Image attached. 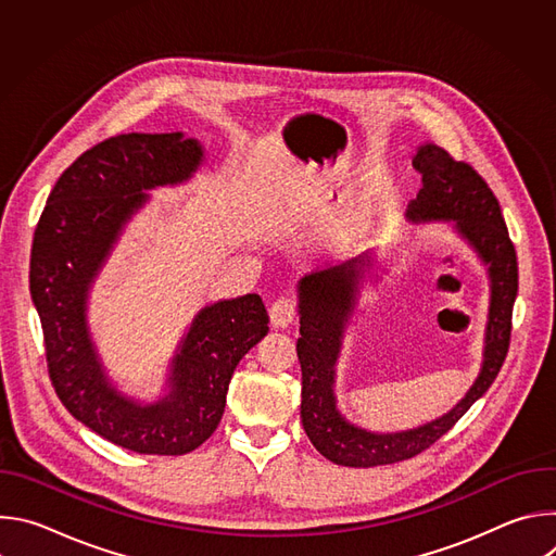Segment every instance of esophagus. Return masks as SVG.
I'll list each match as a JSON object with an SVG mask.
<instances>
[{
    "label": "esophagus",
    "mask_w": 556,
    "mask_h": 556,
    "mask_svg": "<svg viewBox=\"0 0 556 556\" xmlns=\"http://www.w3.org/2000/svg\"><path fill=\"white\" fill-rule=\"evenodd\" d=\"M296 316V305L292 299L281 296L270 305V324L275 328H288Z\"/></svg>",
    "instance_id": "34e87169"
}]
</instances>
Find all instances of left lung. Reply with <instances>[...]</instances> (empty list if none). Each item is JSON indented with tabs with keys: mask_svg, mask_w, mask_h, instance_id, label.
Returning a JSON list of instances; mask_svg holds the SVG:
<instances>
[{
	"mask_svg": "<svg viewBox=\"0 0 556 556\" xmlns=\"http://www.w3.org/2000/svg\"><path fill=\"white\" fill-rule=\"evenodd\" d=\"M414 169L422 174V189L409 204L412 222L446 219L478 251L489 266L491 305L480 376L464 399L442 418L401 433H374L350 425L337 409L334 365L341 354L345 324L354 312L363 268L371 257H356L337 268L312 273L299 283V334L301 363V422L324 457L341 466L369 468L409 459L440 440L489 391L497 378L510 345L513 305L519 286L517 253L500 202L486 180L468 163L433 144H420Z\"/></svg>",
	"mask_w": 556,
	"mask_h": 556,
	"instance_id": "8db88e82",
	"label": "left lung"
}]
</instances>
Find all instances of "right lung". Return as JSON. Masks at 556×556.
I'll return each mask as SVG.
<instances>
[{
  "mask_svg": "<svg viewBox=\"0 0 556 556\" xmlns=\"http://www.w3.org/2000/svg\"><path fill=\"white\" fill-rule=\"evenodd\" d=\"M202 161V144L180 131L112 136L61 174L35 228L30 294L52 387L76 420L134 453L185 455L206 442L237 363L268 334L260 294L206 305L172 361V391L153 405L110 382L90 339V286L123 226L149 200L144 191L187 182Z\"/></svg>",
  "mask_w": 556,
  "mask_h": 556,
  "instance_id": "right-lung-1",
  "label": "right lung"
}]
</instances>
